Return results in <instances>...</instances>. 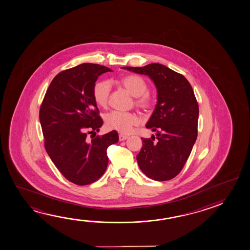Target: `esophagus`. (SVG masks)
<instances>
[{
    "label": "esophagus",
    "mask_w": 250,
    "mask_h": 250,
    "mask_svg": "<svg viewBox=\"0 0 250 250\" xmlns=\"http://www.w3.org/2000/svg\"><path fill=\"white\" fill-rule=\"evenodd\" d=\"M119 138L120 141H123V140H125V139H128V136L124 135V134H119Z\"/></svg>",
    "instance_id": "obj_1"
}]
</instances>
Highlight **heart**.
Returning <instances> with one entry per match:
<instances>
[{"label": "heart", "instance_id": "b5f03b06", "mask_svg": "<svg viewBox=\"0 0 250 250\" xmlns=\"http://www.w3.org/2000/svg\"><path fill=\"white\" fill-rule=\"evenodd\" d=\"M119 83L130 94L136 97L135 104L137 106L145 111H149L152 108L153 99L150 95L146 93L148 90L147 83L146 82L143 78L138 75L130 74L120 78ZM110 91V84L105 81L95 83L92 94L95 102L99 106H106ZM139 123V117L130 112L111 111L105 117V124L110 130H114L124 134L130 133L133 127L138 125Z\"/></svg>", "mask_w": 250, "mask_h": 250}]
</instances>
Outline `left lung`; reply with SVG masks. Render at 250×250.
<instances>
[{"mask_svg":"<svg viewBox=\"0 0 250 250\" xmlns=\"http://www.w3.org/2000/svg\"><path fill=\"white\" fill-rule=\"evenodd\" d=\"M122 68L149 76L158 92L155 110L146 125L157 137L142 139L136 157L139 168L151 180H172L186 164L198 134L199 105L192 86L183 75L160 63Z\"/></svg>","mask_w":250,"mask_h":250,"instance_id":"obj_1","label":"left lung"}]
</instances>
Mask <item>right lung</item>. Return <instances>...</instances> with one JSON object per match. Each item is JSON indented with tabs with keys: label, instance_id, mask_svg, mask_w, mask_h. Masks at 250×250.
I'll return each mask as SVG.
<instances>
[{
	"label": "right lung",
	"instance_id": "right-lung-1",
	"mask_svg": "<svg viewBox=\"0 0 250 250\" xmlns=\"http://www.w3.org/2000/svg\"><path fill=\"white\" fill-rule=\"evenodd\" d=\"M107 71L112 70L95 63L62 70L50 83L40 107L46 151L62 174L78 186L102 176L108 165L107 148L119 141L116 131L87 140L102 126L92 90Z\"/></svg>",
	"mask_w": 250,
	"mask_h": 250
}]
</instances>
